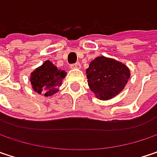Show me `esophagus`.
<instances>
[{
  "label": "esophagus",
  "mask_w": 157,
  "mask_h": 157,
  "mask_svg": "<svg viewBox=\"0 0 157 157\" xmlns=\"http://www.w3.org/2000/svg\"><path fill=\"white\" fill-rule=\"evenodd\" d=\"M80 67H81V64L79 62L71 64V68H80Z\"/></svg>",
  "instance_id": "34e87169"
}]
</instances>
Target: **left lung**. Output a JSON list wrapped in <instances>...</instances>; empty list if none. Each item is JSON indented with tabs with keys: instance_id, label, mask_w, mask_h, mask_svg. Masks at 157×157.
<instances>
[{
	"instance_id": "obj_1",
	"label": "left lung",
	"mask_w": 157,
	"mask_h": 157,
	"mask_svg": "<svg viewBox=\"0 0 157 157\" xmlns=\"http://www.w3.org/2000/svg\"><path fill=\"white\" fill-rule=\"evenodd\" d=\"M88 84L97 98L109 100L121 93L130 76L128 68L105 56L96 57L86 69Z\"/></svg>"
}]
</instances>
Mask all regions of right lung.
I'll return each instance as SVG.
<instances>
[{"label": "right lung", "instance_id": "obj_1", "mask_svg": "<svg viewBox=\"0 0 157 157\" xmlns=\"http://www.w3.org/2000/svg\"><path fill=\"white\" fill-rule=\"evenodd\" d=\"M65 75L64 70H58L50 61H46L31 74L30 82L36 93L51 96L58 91Z\"/></svg>", "mask_w": 157, "mask_h": 157}]
</instances>
